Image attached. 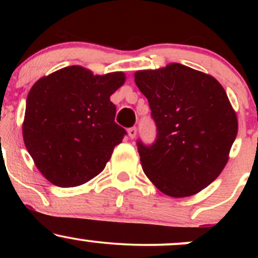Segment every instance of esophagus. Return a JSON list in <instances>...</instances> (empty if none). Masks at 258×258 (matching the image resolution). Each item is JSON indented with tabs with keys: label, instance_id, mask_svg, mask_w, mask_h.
Returning a JSON list of instances; mask_svg holds the SVG:
<instances>
[{
	"label": "esophagus",
	"instance_id": "34e87169",
	"mask_svg": "<svg viewBox=\"0 0 258 258\" xmlns=\"http://www.w3.org/2000/svg\"><path fill=\"white\" fill-rule=\"evenodd\" d=\"M127 133H128V137L133 139L136 137V135H137V128H136V127H131V128H128Z\"/></svg>",
	"mask_w": 258,
	"mask_h": 258
}]
</instances>
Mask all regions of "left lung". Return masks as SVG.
Instances as JSON below:
<instances>
[{"label": "left lung", "mask_w": 258, "mask_h": 258, "mask_svg": "<svg viewBox=\"0 0 258 258\" xmlns=\"http://www.w3.org/2000/svg\"><path fill=\"white\" fill-rule=\"evenodd\" d=\"M135 82L158 127L152 147L138 143L144 173L168 197L198 194L226 167L238 135L226 91L214 76L178 63L138 70Z\"/></svg>", "instance_id": "8db88e82"}]
</instances>
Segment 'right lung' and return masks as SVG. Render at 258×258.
I'll return each instance as SVG.
<instances>
[{"instance_id": "obj_1", "label": "right lung", "mask_w": 258, "mask_h": 258, "mask_svg": "<svg viewBox=\"0 0 258 258\" xmlns=\"http://www.w3.org/2000/svg\"><path fill=\"white\" fill-rule=\"evenodd\" d=\"M122 72L93 75L72 65L35 82L26 98L23 138L52 184H85L104 170L126 131L115 123L110 96L125 84Z\"/></svg>"}]
</instances>
